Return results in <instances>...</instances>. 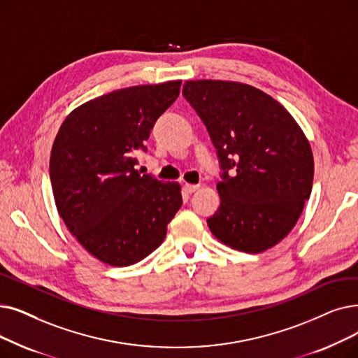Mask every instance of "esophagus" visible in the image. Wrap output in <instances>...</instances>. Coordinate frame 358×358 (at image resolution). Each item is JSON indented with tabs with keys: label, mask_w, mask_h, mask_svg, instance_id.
<instances>
[{
	"label": "esophagus",
	"mask_w": 358,
	"mask_h": 358,
	"mask_svg": "<svg viewBox=\"0 0 358 358\" xmlns=\"http://www.w3.org/2000/svg\"><path fill=\"white\" fill-rule=\"evenodd\" d=\"M197 189H199V184H189V182L184 184V190L187 193H194Z\"/></svg>",
	"instance_id": "obj_1"
}]
</instances>
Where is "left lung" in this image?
Returning <instances> with one entry per match:
<instances>
[{
  "label": "left lung",
  "instance_id": "8db88e82",
  "mask_svg": "<svg viewBox=\"0 0 358 358\" xmlns=\"http://www.w3.org/2000/svg\"><path fill=\"white\" fill-rule=\"evenodd\" d=\"M182 95L205 122L224 169L216 184L221 205L208 220L212 234L240 252L268 250L289 234L312 193L315 161L306 134L281 103L250 85L189 80Z\"/></svg>",
  "mask_w": 358,
  "mask_h": 358
}]
</instances>
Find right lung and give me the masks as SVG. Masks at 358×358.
<instances>
[{"mask_svg":"<svg viewBox=\"0 0 358 358\" xmlns=\"http://www.w3.org/2000/svg\"><path fill=\"white\" fill-rule=\"evenodd\" d=\"M181 80L118 89L73 110L57 133L50 177L59 216L86 250L130 266L158 248L182 205L181 185L134 168Z\"/></svg>","mask_w":358,"mask_h":358,"instance_id":"1","label":"right lung"}]
</instances>
